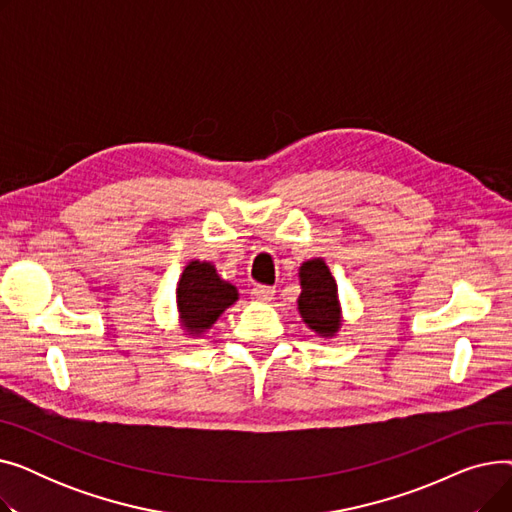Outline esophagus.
Segmentation results:
<instances>
[{"mask_svg": "<svg viewBox=\"0 0 512 512\" xmlns=\"http://www.w3.org/2000/svg\"><path fill=\"white\" fill-rule=\"evenodd\" d=\"M251 299L255 303H270L274 299V288H270V286H255L251 290Z\"/></svg>", "mask_w": 512, "mask_h": 512, "instance_id": "esophagus-1", "label": "esophagus"}]
</instances>
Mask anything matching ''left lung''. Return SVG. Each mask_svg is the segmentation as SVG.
I'll return each mask as SVG.
<instances>
[{"mask_svg":"<svg viewBox=\"0 0 512 512\" xmlns=\"http://www.w3.org/2000/svg\"><path fill=\"white\" fill-rule=\"evenodd\" d=\"M301 294L297 299L299 315L305 326L321 338H334L342 328V305L338 284L330 267L321 257H313L299 267Z\"/></svg>","mask_w":512,"mask_h":512,"instance_id":"1","label":"left lung"}]
</instances>
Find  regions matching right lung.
<instances>
[{"instance_id":"obj_1","label":"right lung","mask_w":512,"mask_h":512,"mask_svg":"<svg viewBox=\"0 0 512 512\" xmlns=\"http://www.w3.org/2000/svg\"><path fill=\"white\" fill-rule=\"evenodd\" d=\"M238 297V288L224 280L211 261L191 259L176 284L178 326L184 336L201 338Z\"/></svg>"}]
</instances>
